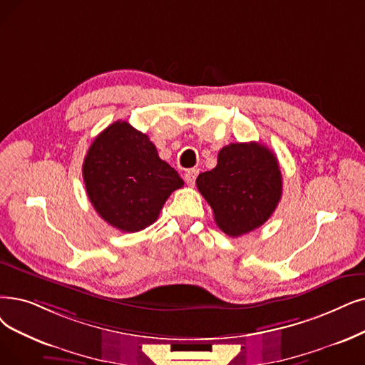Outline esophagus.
<instances>
[{
  "label": "esophagus",
  "mask_w": 365,
  "mask_h": 365,
  "mask_svg": "<svg viewBox=\"0 0 365 365\" xmlns=\"http://www.w3.org/2000/svg\"><path fill=\"white\" fill-rule=\"evenodd\" d=\"M197 176H198V170H197V168L187 170V171L185 173V182H186L189 186H192V185L195 183Z\"/></svg>",
  "instance_id": "esophagus-1"
}]
</instances>
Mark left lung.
<instances>
[{"instance_id":"left-lung-1","label":"left lung","mask_w":365,"mask_h":365,"mask_svg":"<svg viewBox=\"0 0 365 365\" xmlns=\"http://www.w3.org/2000/svg\"><path fill=\"white\" fill-rule=\"evenodd\" d=\"M195 183L213 209L216 225L232 237L259 228L282 197L277 158L255 141L222 148L216 167L201 173Z\"/></svg>"}]
</instances>
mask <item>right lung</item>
<instances>
[{
	"mask_svg": "<svg viewBox=\"0 0 365 365\" xmlns=\"http://www.w3.org/2000/svg\"><path fill=\"white\" fill-rule=\"evenodd\" d=\"M82 171L93 209L123 232L152 225L171 192L183 186L149 137L125 120L108 125L92 141Z\"/></svg>",
	"mask_w": 365,
	"mask_h": 365,
	"instance_id": "right-lung-1",
	"label": "right lung"
}]
</instances>
